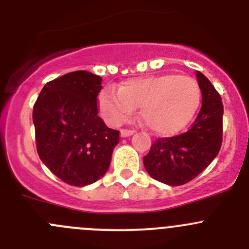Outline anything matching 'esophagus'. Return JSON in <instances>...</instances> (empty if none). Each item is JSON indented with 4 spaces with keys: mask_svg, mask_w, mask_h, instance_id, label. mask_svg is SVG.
I'll list each match as a JSON object with an SVG mask.
<instances>
[{
    "mask_svg": "<svg viewBox=\"0 0 249 249\" xmlns=\"http://www.w3.org/2000/svg\"><path fill=\"white\" fill-rule=\"evenodd\" d=\"M134 130H127V129H122L120 130V136L122 137H129L131 135H134Z\"/></svg>",
    "mask_w": 249,
    "mask_h": 249,
    "instance_id": "esophagus-1",
    "label": "esophagus"
}]
</instances>
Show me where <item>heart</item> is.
Returning a JSON list of instances; mask_svg holds the SVG:
<instances>
[{"mask_svg": "<svg viewBox=\"0 0 249 249\" xmlns=\"http://www.w3.org/2000/svg\"><path fill=\"white\" fill-rule=\"evenodd\" d=\"M196 82L185 76L161 74L129 79L119 90L108 87L99 95V109L113 126L126 122L141 107V118L152 131L175 134L192 120L199 106Z\"/></svg>", "mask_w": 249, "mask_h": 249, "instance_id": "obj_1", "label": "heart"}]
</instances>
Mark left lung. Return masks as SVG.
Returning a JSON list of instances; mask_svg holds the SVG:
<instances>
[{
	"label": "left lung",
	"mask_w": 249,
	"mask_h": 249,
	"mask_svg": "<svg viewBox=\"0 0 249 249\" xmlns=\"http://www.w3.org/2000/svg\"><path fill=\"white\" fill-rule=\"evenodd\" d=\"M202 106L187 132L155 140L143 164L150 177L169 185H182L200 175L219 153L223 141V102L219 92L196 72Z\"/></svg>",
	"instance_id": "8db88e82"
}]
</instances>
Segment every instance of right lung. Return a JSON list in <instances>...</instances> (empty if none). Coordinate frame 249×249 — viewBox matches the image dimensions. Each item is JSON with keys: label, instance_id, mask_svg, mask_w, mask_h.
<instances>
[{"label": "right lung", "instance_id": "add662e5", "mask_svg": "<svg viewBox=\"0 0 249 249\" xmlns=\"http://www.w3.org/2000/svg\"><path fill=\"white\" fill-rule=\"evenodd\" d=\"M101 82L91 72H70L48 82L35 102L37 153L57 178L74 187L100 179L119 142V131L97 115Z\"/></svg>", "mask_w": 249, "mask_h": 249}]
</instances>
